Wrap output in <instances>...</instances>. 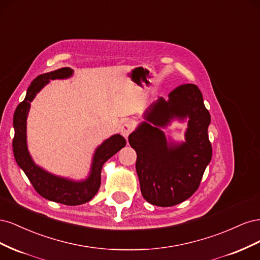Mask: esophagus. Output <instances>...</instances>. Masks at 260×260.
<instances>
[{"label":"esophagus","mask_w":260,"mask_h":260,"mask_svg":"<svg viewBox=\"0 0 260 260\" xmlns=\"http://www.w3.org/2000/svg\"><path fill=\"white\" fill-rule=\"evenodd\" d=\"M132 129H133V127H132V123H130V122H125V123H123V124L121 125L120 132H121V135H122L125 139H127V138L129 137L130 133H131Z\"/></svg>","instance_id":"obj_1"}]
</instances>
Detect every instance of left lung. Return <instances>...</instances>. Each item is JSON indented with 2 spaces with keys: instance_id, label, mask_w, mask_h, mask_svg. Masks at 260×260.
<instances>
[{
  "instance_id": "1",
  "label": "left lung",
  "mask_w": 260,
  "mask_h": 260,
  "mask_svg": "<svg viewBox=\"0 0 260 260\" xmlns=\"http://www.w3.org/2000/svg\"><path fill=\"white\" fill-rule=\"evenodd\" d=\"M168 101L159 98L144 113L145 121L129 136L137 152L136 169L141 193L146 202L160 207L175 206L198 190L211 160L208 139L209 112L195 84L172 90ZM177 117L188 118L186 142L168 143L160 127Z\"/></svg>"
}]
</instances>
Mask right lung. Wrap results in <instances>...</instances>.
Wrapping results in <instances>:
<instances>
[{
	"mask_svg": "<svg viewBox=\"0 0 260 260\" xmlns=\"http://www.w3.org/2000/svg\"><path fill=\"white\" fill-rule=\"evenodd\" d=\"M73 74L74 70L72 68L64 67L38 76L29 85L26 98L17 106L13 119L15 129L13 152L17 165L23 170L35 190L42 198L68 206L81 205L94 198L101 185V171L103 165L125 145V140L120 135H114L105 140L98 146L93 155L89 177L82 181H74L52 175L35 164L28 151L26 135L30 102H32L37 93L40 92L50 80L67 79Z\"/></svg>",
	"mask_w": 260,
	"mask_h": 260,
	"instance_id": "add662e5",
	"label": "right lung"
}]
</instances>
